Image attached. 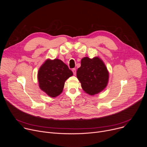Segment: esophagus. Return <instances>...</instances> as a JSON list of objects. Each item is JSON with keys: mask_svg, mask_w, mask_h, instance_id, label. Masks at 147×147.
<instances>
[{"mask_svg": "<svg viewBox=\"0 0 147 147\" xmlns=\"http://www.w3.org/2000/svg\"><path fill=\"white\" fill-rule=\"evenodd\" d=\"M72 71H73L74 75H76V69L75 68H74V69H72Z\"/></svg>", "mask_w": 147, "mask_h": 147, "instance_id": "1", "label": "esophagus"}]
</instances>
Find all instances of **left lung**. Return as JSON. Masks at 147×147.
Here are the masks:
<instances>
[{"label":"left lung","mask_w":147,"mask_h":147,"mask_svg":"<svg viewBox=\"0 0 147 147\" xmlns=\"http://www.w3.org/2000/svg\"><path fill=\"white\" fill-rule=\"evenodd\" d=\"M77 77L86 92L93 95L103 90L107 86L109 73L99 57L81 59V67L77 69Z\"/></svg>","instance_id":"obj_1"}]
</instances>
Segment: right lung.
Listing matches in <instances>:
<instances>
[{
	"mask_svg": "<svg viewBox=\"0 0 147 147\" xmlns=\"http://www.w3.org/2000/svg\"><path fill=\"white\" fill-rule=\"evenodd\" d=\"M73 74L61 60H47L38 71L39 87L49 96L56 97L62 92L65 81Z\"/></svg>",
	"mask_w": 147,
	"mask_h": 147,
	"instance_id": "1",
	"label": "right lung"
}]
</instances>
